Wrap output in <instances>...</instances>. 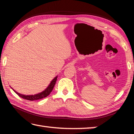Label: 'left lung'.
<instances>
[{
  "label": "left lung",
  "mask_w": 134,
  "mask_h": 134,
  "mask_svg": "<svg viewBox=\"0 0 134 134\" xmlns=\"http://www.w3.org/2000/svg\"><path fill=\"white\" fill-rule=\"evenodd\" d=\"M57 77H55L53 80L51 81V82L49 84V86L47 87L46 89H45L44 91H42L40 93H38L37 94H35L34 95H24V94H20L19 93H18L17 92H16L15 90H13L12 88L13 91H14L16 93L18 96L19 97H22L24 99L26 100H38L40 99H42L44 97H45L47 96H48V95L51 93V92L53 90L54 86L55 85V84L56 83L57 81Z\"/></svg>",
  "instance_id": "1"
}]
</instances>
